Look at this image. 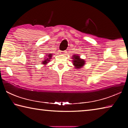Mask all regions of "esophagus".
<instances>
[{
    "instance_id": "obj_1",
    "label": "esophagus",
    "mask_w": 128,
    "mask_h": 128,
    "mask_svg": "<svg viewBox=\"0 0 128 128\" xmlns=\"http://www.w3.org/2000/svg\"><path fill=\"white\" fill-rule=\"evenodd\" d=\"M66 51H64L60 52V54H66Z\"/></svg>"
}]
</instances>
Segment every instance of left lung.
<instances>
[{
  "instance_id": "obj_1",
  "label": "left lung",
  "mask_w": 128,
  "mask_h": 128,
  "mask_svg": "<svg viewBox=\"0 0 128 128\" xmlns=\"http://www.w3.org/2000/svg\"><path fill=\"white\" fill-rule=\"evenodd\" d=\"M72 59L73 66H74L76 69L82 68V66L85 64V60L81 59L78 55H73Z\"/></svg>"
}]
</instances>
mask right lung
<instances>
[{
    "instance_id": "add662e5",
    "label": "right lung",
    "mask_w": 128,
    "mask_h": 128,
    "mask_svg": "<svg viewBox=\"0 0 128 128\" xmlns=\"http://www.w3.org/2000/svg\"><path fill=\"white\" fill-rule=\"evenodd\" d=\"M47 55H47V56H48V57H47V59H45L44 60V61H43L42 62V64H44V65H46V64H47V63H48V62H50V59H51V58H52V54H47Z\"/></svg>"
}]
</instances>
